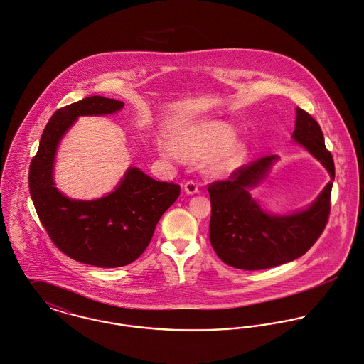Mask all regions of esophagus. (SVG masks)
Instances as JSON below:
<instances>
[{
    "mask_svg": "<svg viewBox=\"0 0 364 364\" xmlns=\"http://www.w3.org/2000/svg\"><path fill=\"white\" fill-rule=\"evenodd\" d=\"M198 188H200V186H198V183H196V181H187L186 184H184V191L187 193V194H190V196H193V194H197L198 193Z\"/></svg>",
    "mask_w": 364,
    "mask_h": 364,
    "instance_id": "esophagus-1",
    "label": "esophagus"
}]
</instances>
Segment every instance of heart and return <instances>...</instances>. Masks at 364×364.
I'll return each mask as SVG.
<instances>
[{
  "label": "heart",
  "instance_id": "1",
  "mask_svg": "<svg viewBox=\"0 0 364 364\" xmlns=\"http://www.w3.org/2000/svg\"><path fill=\"white\" fill-rule=\"evenodd\" d=\"M233 138L235 128L228 122H205L181 134L176 139V148L186 159H201L215 153L210 171L222 174L236 168L247 154L245 144Z\"/></svg>",
  "mask_w": 364,
  "mask_h": 364
}]
</instances>
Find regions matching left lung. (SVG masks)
Returning a JSON list of instances; mask_svg holds the SVG:
<instances>
[{"mask_svg":"<svg viewBox=\"0 0 364 364\" xmlns=\"http://www.w3.org/2000/svg\"><path fill=\"white\" fill-rule=\"evenodd\" d=\"M296 114L293 139L323 163L333 180V159L320 124L300 107ZM277 161V155L259 158L235 170L228 180L208 186L209 240L218 257L233 268L258 271L290 262L306 254L326 226L332 181L307 209L291 215H269L252 200L248 190L267 177Z\"/></svg>","mask_w":364,"mask_h":364,"instance_id":"8db88e82","label":"left lung"}]
</instances>
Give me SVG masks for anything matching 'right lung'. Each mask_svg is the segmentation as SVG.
<instances>
[{
	"mask_svg": "<svg viewBox=\"0 0 364 364\" xmlns=\"http://www.w3.org/2000/svg\"><path fill=\"white\" fill-rule=\"evenodd\" d=\"M124 103L89 96L58 109L48 120L29 167L31 197L51 242L70 258L100 268L135 261L148 247L163 213L180 196V186L156 181L129 167L117 188L103 198L77 201L63 196L53 180L58 142L80 116H105Z\"/></svg>",
	"mask_w": 364,
	"mask_h": 364,
	"instance_id": "add662e5",
	"label": "right lung"
}]
</instances>
